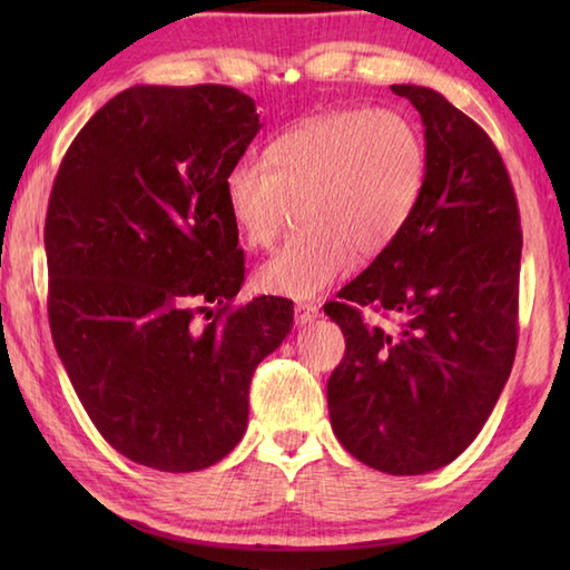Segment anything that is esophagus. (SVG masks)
Returning a JSON list of instances; mask_svg holds the SVG:
<instances>
[{
    "label": "esophagus",
    "instance_id": "34e87169",
    "mask_svg": "<svg viewBox=\"0 0 570 570\" xmlns=\"http://www.w3.org/2000/svg\"><path fill=\"white\" fill-rule=\"evenodd\" d=\"M296 323L298 325H308L321 316V308L316 304H296Z\"/></svg>",
    "mask_w": 570,
    "mask_h": 570
}]
</instances>
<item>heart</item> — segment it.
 Here are the masks:
<instances>
[{
	"instance_id": "obj_1",
	"label": "heart",
	"mask_w": 570,
	"mask_h": 570,
	"mask_svg": "<svg viewBox=\"0 0 570 570\" xmlns=\"http://www.w3.org/2000/svg\"><path fill=\"white\" fill-rule=\"evenodd\" d=\"M429 154L396 110H335L278 135L266 159L239 156L223 178L225 205L249 247H266L298 203L306 229L257 269L262 292L316 298L404 235L421 205Z\"/></svg>"
}]
</instances>
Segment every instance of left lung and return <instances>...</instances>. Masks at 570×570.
<instances>
[{
	"label": "left lung",
	"instance_id": "left-lung-1",
	"mask_svg": "<svg viewBox=\"0 0 570 570\" xmlns=\"http://www.w3.org/2000/svg\"><path fill=\"white\" fill-rule=\"evenodd\" d=\"M416 107L429 154L414 220L343 301L325 304L345 357L328 380L331 426L350 455L390 475H423L475 441L517 353L522 229L492 139L441 92L392 85ZM370 305L400 318L384 332Z\"/></svg>",
	"mask_w": 570,
	"mask_h": 570
}]
</instances>
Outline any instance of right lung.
<instances>
[{
	"label": "right lung",
	"instance_id": "obj_1",
	"mask_svg": "<svg viewBox=\"0 0 570 570\" xmlns=\"http://www.w3.org/2000/svg\"><path fill=\"white\" fill-rule=\"evenodd\" d=\"M262 129L227 85H135L72 139L48 200V323L95 429L164 472L239 443L249 382L292 333L282 296L233 308L245 254L223 178Z\"/></svg>",
	"mask_w": 570,
	"mask_h": 570
}]
</instances>
